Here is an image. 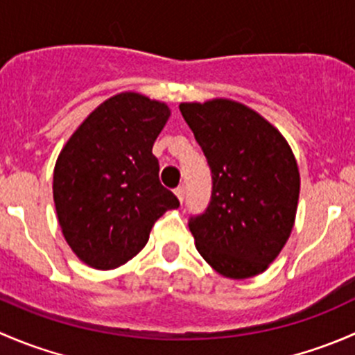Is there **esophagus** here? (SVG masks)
<instances>
[{"label": "esophagus", "instance_id": "obj_1", "mask_svg": "<svg viewBox=\"0 0 355 355\" xmlns=\"http://www.w3.org/2000/svg\"><path fill=\"white\" fill-rule=\"evenodd\" d=\"M175 196H177L178 198V200H184V196H185V191H184V187H182V185H178L177 189H175Z\"/></svg>", "mask_w": 355, "mask_h": 355}]
</instances>
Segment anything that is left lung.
<instances>
[{
    "instance_id": "8db88e82",
    "label": "left lung",
    "mask_w": 355,
    "mask_h": 355,
    "mask_svg": "<svg viewBox=\"0 0 355 355\" xmlns=\"http://www.w3.org/2000/svg\"><path fill=\"white\" fill-rule=\"evenodd\" d=\"M206 156L213 191L189 228L200 256L234 280L263 273L287 244L299 200V166L284 135L232 99L182 103Z\"/></svg>"
}]
</instances>
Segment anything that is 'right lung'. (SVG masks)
I'll return each mask as SVG.
<instances>
[{"label": "right lung", "instance_id": "obj_1", "mask_svg": "<svg viewBox=\"0 0 355 355\" xmlns=\"http://www.w3.org/2000/svg\"><path fill=\"white\" fill-rule=\"evenodd\" d=\"M170 108L137 92L106 99L60 153L53 198L63 237L96 270H113L149 241L153 225L180 206L159 182L153 144Z\"/></svg>", "mask_w": 355, "mask_h": 355}]
</instances>
